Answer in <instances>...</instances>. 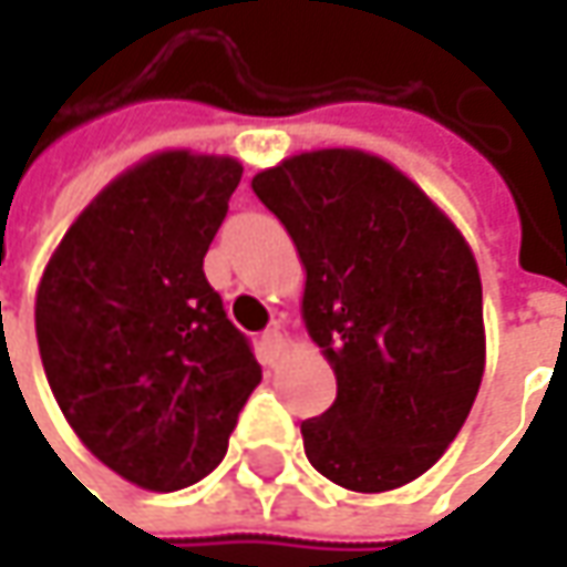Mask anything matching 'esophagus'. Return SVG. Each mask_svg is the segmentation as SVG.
<instances>
[{
  "label": "esophagus",
  "instance_id": "obj_1",
  "mask_svg": "<svg viewBox=\"0 0 567 567\" xmlns=\"http://www.w3.org/2000/svg\"><path fill=\"white\" fill-rule=\"evenodd\" d=\"M284 353H287V338H284V331L280 328H271V331H265V338H261V360L274 365V362L284 360Z\"/></svg>",
  "mask_w": 567,
  "mask_h": 567
}]
</instances>
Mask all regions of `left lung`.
<instances>
[{"mask_svg":"<svg viewBox=\"0 0 567 567\" xmlns=\"http://www.w3.org/2000/svg\"><path fill=\"white\" fill-rule=\"evenodd\" d=\"M251 192L306 268L302 321L338 398L302 423L309 464L353 492L413 483L457 439L486 369L464 233L410 176L357 147L280 161Z\"/></svg>","mask_w":567,"mask_h":567,"instance_id":"8db88e82","label":"left lung"}]
</instances>
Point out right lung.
Masks as SVG:
<instances>
[{"instance_id": "right-lung-1", "label": "right lung", "mask_w": 567, "mask_h": 567, "mask_svg": "<svg viewBox=\"0 0 567 567\" xmlns=\"http://www.w3.org/2000/svg\"><path fill=\"white\" fill-rule=\"evenodd\" d=\"M239 179L236 157H144L78 214L37 287V347L62 416L142 489L205 480L261 381L205 277Z\"/></svg>"}]
</instances>
